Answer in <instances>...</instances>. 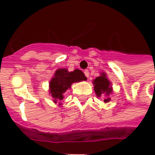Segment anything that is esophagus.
<instances>
[{
    "label": "esophagus",
    "instance_id": "1",
    "mask_svg": "<svg viewBox=\"0 0 155 155\" xmlns=\"http://www.w3.org/2000/svg\"><path fill=\"white\" fill-rule=\"evenodd\" d=\"M84 75H85L87 78H89V75H90V72H89V71L86 70V71H84Z\"/></svg>",
    "mask_w": 155,
    "mask_h": 155
}]
</instances>
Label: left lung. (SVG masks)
I'll use <instances>...</instances> for the list:
<instances>
[{"mask_svg": "<svg viewBox=\"0 0 155 155\" xmlns=\"http://www.w3.org/2000/svg\"><path fill=\"white\" fill-rule=\"evenodd\" d=\"M93 84L97 97H101L102 94H105L107 97L104 99V102L108 103L110 101V98L109 97V95L112 93V88H111L110 81L106 77V74H104V72L101 73V76L94 79Z\"/></svg>", "mask_w": 155, "mask_h": 155, "instance_id": "1", "label": "left lung"}]
</instances>
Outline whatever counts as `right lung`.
<instances>
[{
	"label": "right lung",
	"mask_w": 155,
	"mask_h": 155,
	"mask_svg": "<svg viewBox=\"0 0 155 155\" xmlns=\"http://www.w3.org/2000/svg\"><path fill=\"white\" fill-rule=\"evenodd\" d=\"M86 80L87 78L80 70L69 72L67 69H58L50 81V94L54 99V103L64 99V92L71 87L73 83Z\"/></svg>",
	"instance_id": "right-lung-1"
}]
</instances>
